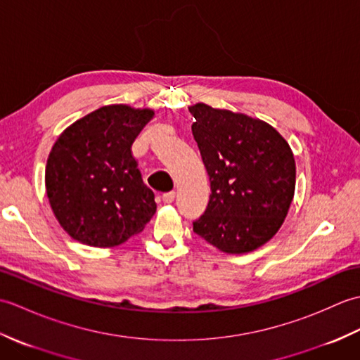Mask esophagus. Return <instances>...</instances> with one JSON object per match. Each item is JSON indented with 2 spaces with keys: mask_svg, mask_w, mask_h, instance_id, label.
I'll return each mask as SVG.
<instances>
[{
  "mask_svg": "<svg viewBox=\"0 0 360 360\" xmlns=\"http://www.w3.org/2000/svg\"><path fill=\"white\" fill-rule=\"evenodd\" d=\"M174 196H176L174 192H167V193L162 195V201H164L165 204H170V202L174 201Z\"/></svg>",
  "mask_w": 360,
  "mask_h": 360,
  "instance_id": "obj_1",
  "label": "esophagus"
}]
</instances>
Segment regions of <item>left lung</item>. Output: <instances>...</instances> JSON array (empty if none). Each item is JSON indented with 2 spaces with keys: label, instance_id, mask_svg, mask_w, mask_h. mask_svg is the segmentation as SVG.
Listing matches in <instances>:
<instances>
[{
  "label": "left lung",
  "instance_id": "obj_1",
  "mask_svg": "<svg viewBox=\"0 0 360 360\" xmlns=\"http://www.w3.org/2000/svg\"><path fill=\"white\" fill-rule=\"evenodd\" d=\"M188 111L212 190L193 232L226 254L255 250L278 232L292 202V150L259 119L205 103Z\"/></svg>",
  "mask_w": 360,
  "mask_h": 360
}]
</instances>
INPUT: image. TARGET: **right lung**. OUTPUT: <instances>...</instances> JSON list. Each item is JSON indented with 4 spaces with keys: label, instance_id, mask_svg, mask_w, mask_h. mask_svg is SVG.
Segmentation results:
<instances>
[{
    "label": "right lung",
    "instance_id": "right-lung-1",
    "mask_svg": "<svg viewBox=\"0 0 360 360\" xmlns=\"http://www.w3.org/2000/svg\"><path fill=\"white\" fill-rule=\"evenodd\" d=\"M155 116L128 105L102 106L58 136L46 164V193L74 240L112 248L139 233L156 212L131 145Z\"/></svg>",
    "mask_w": 360,
    "mask_h": 360
}]
</instances>
